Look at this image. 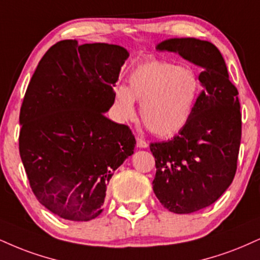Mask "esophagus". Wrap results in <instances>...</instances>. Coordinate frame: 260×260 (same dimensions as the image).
<instances>
[{"mask_svg": "<svg viewBox=\"0 0 260 260\" xmlns=\"http://www.w3.org/2000/svg\"><path fill=\"white\" fill-rule=\"evenodd\" d=\"M137 146L140 149H145L148 148V143L145 140H143L142 138H137Z\"/></svg>", "mask_w": 260, "mask_h": 260, "instance_id": "esophagus-1", "label": "esophagus"}]
</instances>
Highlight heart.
Instances as JSON below:
<instances>
[{
  "mask_svg": "<svg viewBox=\"0 0 260 260\" xmlns=\"http://www.w3.org/2000/svg\"><path fill=\"white\" fill-rule=\"evenodd\" d=\"M200 92L198 75L191 68L161 59L140 62L128 75V86L115 87V105L122 120L136 116L139 102L143 123L155 136L178 134L191 118Z\"/></svg>",
  "mask_w": 260,
  "mask_h": 260,
  "instance_id": "1",
  "label": "heart"
}]
</instances>
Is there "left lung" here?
Returning a JSON list of instances; mask_svg holds the SVG:
<instances>
[{"instance_id": "obj_1", "label": "left lung", "mask_w": 260, "mask_h": 260, "mask_svg": "<svg viewBox=\"0 0 260 260\" xmlns=\"http://www.w3.org/2000/svg\"><path fill=\"white\" fill-rule=\"evenodd\" d=\"M156 49L177 53L203 70L199 76L203 89L189 123L172 140L150 145L156 198L173 213H192L217 201L235 177L241 143L239 92L213 43L181 37L162 41Z\"/></svg>"}]
</instances>
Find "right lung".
<instances>
[{
  "label": "right lung",
  "instance_id": "obj_1",
  "mask_svg": "<svg viewBox=\"0 0 260 260\" xmlns=\"http://www.w3.org/2000/svg\"><path fill=\"white\" fill-rule=\"evenodd\" d=\"M128 57L117 45L60 41L43 55L27 86L20 157L36 199L64 219L98 217L109 180L134 152L129 128L104 115Z\"/></svg>",
  "mask_w": 260,
  "mask_h": 260
}]
</instances>
